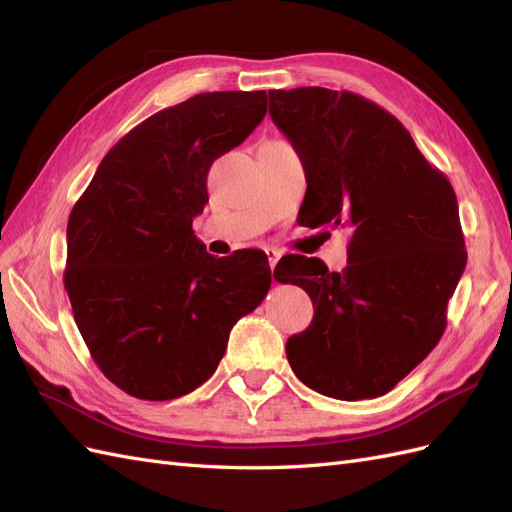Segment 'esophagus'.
Here are the masks:
<instances>
[{
  "instance_id": "34e87169",
  "label": "esophagus",
  "mask_w": 512,
  "mask_h": 512,
  "mask_svg": "<svg viewBox=\"0 0 512 512\" xmlns=\"http://www.w3.org/2000/svg\"><path fill=\"white\" fill-rule=\"evenodd\" d=\"M280 250H273V247H267V258H269V267L271 269H275V265H277V260H280Z\"/></svg>"
}]
</instances>
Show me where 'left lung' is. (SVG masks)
Wrapping results in <instances>:
<instances>
[{"mask_svg": "<svg viewBox=\"0 0 512 512\" xmlns=\"http://www.w3.org/2000/svg\"><path fill=\"white\" fill-rule=\"evenodd\" d=\"M269 115L305 166V226L352 228L342 273L307 256L277 262L275 280L314 303L312 324L288 337V363L327 397H380L446 329L468 260L455 190L397 117L352 91L273 89Z\"/></svg>", "mask_w": 512, "mask_h": 512, "instance_id": "left-lung-1", "label": "left lung"}]
</instances>
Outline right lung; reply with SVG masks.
Instances as JSON below:
<instances>
[{"label":"right lung","instance_id":"1","mask_svg":"<svg viewBox=\"0 0 512 512\" xmlns=\"http://www.w3.org/2000/svg\"><path fill=\"white\" fill-rule=\"evenodd\" d=\"M265 113V91L164 108L106 153L76 200L64 286L91 359L132 397L166 401L209 380L230 329L269 292L265 252L215 258L192 230L211 164Z\"/></svg>","mask_w":512,"mask_h":512}]
</instances>
